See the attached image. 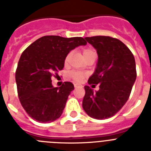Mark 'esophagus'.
Listing matches in <instances>:
<instances>
[{
	"label": "esophagus",
	"mask_w": 151,
	"mask_h": 151,
	"mask_svg": "<svg viewBox=\"0 0 151 151\" xmlns=\"http://www.w3.org/2000/svg\"><path fill=\"white\" fill-rule=\"evenodd\" d=\"M74 86H75V88H82V85H78V84H76V83L74 84Z\"/></svg>",
	"instance_id": "esophagus-1"
}]
</instances>
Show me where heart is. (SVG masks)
<instances>
[{"label": "heart", "mask_w": 151, "mask_h": 151, "mask_svg": "<svg viewBox=\"0 0 151 151\" xmlns=\"http://www.w3.org/2000/svg\"><path fill=\"white\" fill-rule=\"evenodd\" d=\"M82 54H83L84 57H87V56L90 55V54H95V52L91 48H85L83 50ZM71 54H72L71 53H69V54H67V55L66 56V57H65L64 63L66 64H66H68V63H69V59H70V57H71ZM70 76H71L72 78H73L75 81H76V82H81V81L83 79L84 76H85L84 73H81V72H72V73H70Z\"/></svg>", "instance_id": "obj_1"}]
</instances>
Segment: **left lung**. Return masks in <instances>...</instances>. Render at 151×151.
<instances>
[{
  "instance_id": "obj_1",
  "label": "left lung",
  "mask_w": 151,
  "mask_h": 151,
  "mask_svg": "<svg viewBox=\"0 0 151 151\" xmlns=\"http://www.w3.org/2000/svg\"><path fill=\"white\" fill-rule=\"evenodd\" d=\"M98 56L94 73L85 85L82 107L89 116L106 119L113 116L127 102L136 80V65L131 50L121 41L109 36L86 37Z\"/></svg>"
}]
</instances>
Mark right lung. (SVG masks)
Wrapping results in <instances>:
<instances>
[{"instance_id":"add662e5","label":"right lung","mask_w":151,"mask_h":151,"mask_svg":"<svg viewBox=\"0 0 151 151\" xmlns=\"http://www.w3.org/2000/svg\"><path fill=\"white\" fill-rule=\"evenodd\" d=\"M86 44L82 37L44 36L22 52L16 72L17 91L22 107L34 120L47 123L62 115L74 85L65 82L54 88L51 77L63 69L69 51Z\"/></svg>"}]
</instances>
